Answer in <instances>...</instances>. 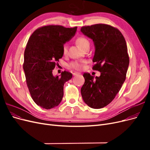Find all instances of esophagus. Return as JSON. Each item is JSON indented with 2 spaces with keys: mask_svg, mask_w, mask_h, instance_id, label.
Wrapping results in <instances>:
<instances>
[{
  "mask_svg": "<svg viewBox=\"0 0 150 150\" xmlns=\"http://www.w3.org/2000/svg\"><path fill=\"white\" fill-rule=\"evenodd\" d=\"M80 74L79 72H73V75H74V76L78 75V74Z\"/></svg>",
  "mask_w": 150,
  "mask_h": 150,
  "instance_id": "1",
  "label": "esophagus"
}]
</instances>
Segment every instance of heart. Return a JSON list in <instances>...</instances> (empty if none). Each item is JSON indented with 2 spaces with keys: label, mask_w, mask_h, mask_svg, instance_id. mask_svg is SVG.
<instances>
[{
  "label": "heart",
  "mask_w": 150,
  "mask_h": 150,
  "mask_svg": "<svg viewBox=\"0 0 150 150\" xmlns=\"http://www.w3.org/2000/svg\"><path fill=\"white\" fill-rule=\"evenodd\" d=\"M76 42L81 49H83L86 46H87V45H89L88 40L86 38H85L84 37H83V36H81V37H78L77 38L76 40ZM62 51L64 54H67V45H64V46H63ZM83 62L84 61H72L69 64V66L71 68H72V69H74L75 70H80L82 69Z\"/></svg>",
  "instance_id": "1"
}]
</instances>
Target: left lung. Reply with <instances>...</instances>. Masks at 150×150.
I'll list each match as a JSON object with an SVG mask.
<instances>
[{
  "label": "left lung",
  "mask_w": 150,
  "mask_h": 150,
  "mask_svg": "<svg viewBox=\"0 0 150 150\" xmlns=\"http://www.w3.org/2000/svg\"><path fill=\"white\" fill-rule=\"evenodd\" d=\"M81 31L93 40V69L101 72L95 78L88 72L84 73L81 95L89 107L100 109L115 99L125 81L129 62L126 42L121 32L108 24L83 26Z\"/></svg>",
  "instance_id": "left-lung-1"
}]
</instances>
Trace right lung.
<instances>
[{
	"label": "right lung",
	"instance_id": "right-lung-1",
	"mask_svg": "<svg viewBox=\"0 0 150 150\" xmlns=\"http://www.w3.org/2000/svg\"><path fill=\"white\" fill-rule=\"evenodd\" d=\"M77 27L66 28L47 25L32 34L24 51L23 69L26 84L35 104L46 110L58 106L64 94V84L72 78L64 71L54 76L52 70L63 56L64 44L74 35Z\"/></svg>",
	"mask_w": 150,
	"mask_h": 150
}]
</instances>
